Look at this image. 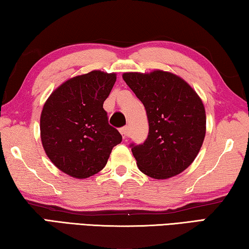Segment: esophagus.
Wrapping results in <instances>:
<instances>
[{"label":"esophagus","mask_w":249,"mask_h":249,"mask_svg":"<svg viewBox=\"0 0 249 249\" xmlns=\"http://www.w3.org/2000/svg\"><path fill=\"white\" fill-rule=\"evenodd\" d=\"M120 133H121V136H122V138H127L128 137V127H122V128H120Z\"/></svg>","instance_id":"obj_1"}]
</instances>
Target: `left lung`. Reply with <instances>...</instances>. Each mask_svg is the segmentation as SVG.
Here are the masks:
<instances>
[{"instance_id":"8db88e82","label":"left lung","mask_w":249,"mask_h":249,"mask_svg":"<svg viewBox=\"0 0 249 249\" xmlns=\"http://www.w3.org/2000/svg\"><path fill=\"white\" fill-rule=\"evenodd\" d=\"M122 78L143 104L149 134L142 144H130L142 173L157 180L183 172L204 141L205 109L186 81L168 71L124 72Z\"/></svg>"}]
</instances>
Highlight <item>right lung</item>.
Returning <instances> with one entry per match:
<instances>
[{"label": "right lung", "instance_id": "right-lung-1", "mask_svg": "<svg viewBox=\"0 0 249 249\" xmlns=\"http://www.w3.org/2000/svg\"><path fill=\"white\" fill-rule=\"evenodd\" d=\"M116 79V74L100 71L76 76L60 85L44 105V150L57 168L72 178H89L103 170L112 148L122 140L103 107Z\"/></svg>", "mask_w": 249, "mask_h": 249}]
</instances>
